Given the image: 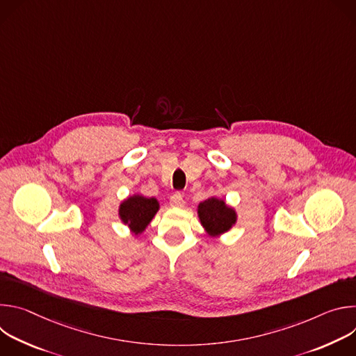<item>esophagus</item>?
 <instances>
[{
  "mask_svg": "<svg viewBox=\"0 0 356 356\" xmlns=\"http://www.w3.org/2000/svg\"><path fill=\"white\" fill-rule=\"evenodd\" d=\"M184 201H183V195L180 193H175L172 197H170V206L172 207H183Z\"/></svg>",
  "mask_w": 356,
  "mask_h": 356,
  "instance_id": "obj_1",
  "label": "esophagus"
}]
</instances>
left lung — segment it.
Instances as JSON below:
<instances>
[{
	"label": "left lung",
	"instance_id": "8db88e82",
	"mask_svg": "<svg viewBox=\"0 0 356 356\" xmlns=\"http://www.w3.org/2000/svg\"><path fill=\"white\" fill-rule=\"evenodd\" d=\"M198 218L210 236H218L232 228L236 222V213L228 207L224 200L210 197L198 204Z\"/></svg>",
	"mask_w": 356,
	"mask_h": 356
}]
</instances>
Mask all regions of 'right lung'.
Returning <instances> with one entry per match:
<instances>
[{"label": "right lung", "mask_w": 356, "mask_h": 356, "mask_svg": "<svg viewBox=\"0 0 356 356\" xmlns=\"http://www.w3.org/2000/svg\"><path fill=\"white\" fill-rule=\"evenodd\" d=\"M158 210L159 201L155 197L134 194L120 204V218L135 235H138L146 229Z\"/></svg>", "instance_id": "right-lung-1"}]
</instances>
